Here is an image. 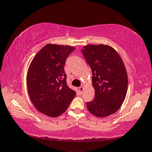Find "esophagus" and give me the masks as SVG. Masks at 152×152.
<instances>
[{"label":"esophagus","instance_id":"esophagus-1","mask_svg":"<svg viewBox=\"0 0 152 152\" xmlns=\"http://www.w3.org/2000/svg\"><path fill=\"white\" fill-rule=\"evenodd\" d=\"M83 90H84V88L82 87V86H80V87H79V88H78V92L80 94L82 93V92H83Z\"/></svg>","mask_w":152,"mask_h":152}]
</instances>
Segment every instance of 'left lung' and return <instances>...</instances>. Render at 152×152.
Wrapping results in <instances>:
<instances>
[{"mask_svg": "<svg viewBox=\"0 0 152 152\" xmlns=\"http://www.w3.org/2000/svg\"><path fill=\"white\" fill-rule=\"evenodd\" d=\"M81 51L92 70L95 90L94 98L87 102V108L97 117L108 116L118 111L126 98L128 75L125 66L110 46L90 45Z\"/></svg>", "mask_w": 152, "mask_h": 152, "instance_id": "8db88e82", "label": "left lung"}]
</instances>
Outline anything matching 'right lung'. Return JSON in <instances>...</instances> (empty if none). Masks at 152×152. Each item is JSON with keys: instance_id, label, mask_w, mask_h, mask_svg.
<instances>
[{"instance_id": "obj_1", "label": "right lung", "mask_w": 152, "mask_h": 152, "mask_svg": "<svg viewBox=\"0 0 152 152\" xmlns=\"http://www.w3.org/2000/svg\"><path fill=\"white\" fill-rule=\"evenodd\" d=\"M75 47L49 44L33 58L27 73V88L33 105L50 117L62 114L76 92L69 88L64 69Z\"/></svg>"}]
</instances>
